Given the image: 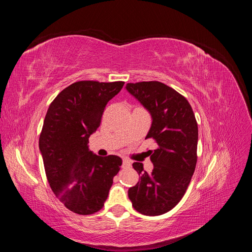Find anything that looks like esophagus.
I'll use <instances>...</instances> for the list:
<instances>
[{"label": "esophagus", "instance_id": "1", "mask_svg": "<svg viewBox=\"0 0 252 252\" xmlns=\"http://www.w3.org/2000/svg\"><path fill=\"white\" fill-rule=\"evenodd\" d=\"M131 166V163L128 161V159H123V164H122V167H123V168H129V167Z\"/></svg>", "mask_w": 252, "mask_h": 252}]
</instances>
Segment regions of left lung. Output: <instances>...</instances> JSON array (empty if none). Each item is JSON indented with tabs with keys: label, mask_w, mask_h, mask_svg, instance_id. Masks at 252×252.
I'll list each match as a JSON object with an SVG mask.
<instances>
[{
	"label": "left lung",
	"mask_w": 252,
	"mask_h": 252,
	"mask_svg": "<svg viewBox=\"0 0 252 252\" xmlns=\"http://www.w3.org/2000/svg\"><path fill=\"white\" fill-rule=\"evenodd\" d=\"M126 89L150 113L146 139L158 144L150 156L151 173L144 171L142 163L132 164L140 180L128 196L142 215L159 216L181 201L191 181L197 159L196 120L186 98L161 82L128 83Z\"/></svg>",
	"instance_id": "left-lung-1"
}]
</instances>
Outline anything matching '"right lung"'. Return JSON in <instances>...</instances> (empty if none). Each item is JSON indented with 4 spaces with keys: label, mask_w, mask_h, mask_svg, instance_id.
<instances>
[{
    "label": "right lung",
    "mask_w": 252,
    "mask_h": 252,
    "mask_svg": "<svg viewBox=\"0 0 252 252\" xmlns=\"http://www.w3.org/2000/svg\"><path fill=\"white\" fill-rule=\"evenodd\" d=\"M123 86L124 82H75L57 95L45 117L39 147L48 183L65 207L78 215L103 208L122 165L120 157L94 155L88 140Z\"/></svg>",
    "instance_id": "obj_1"
}]
</instances>
